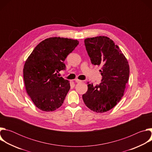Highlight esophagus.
<instances>
[{
    "label": "esophagus",
    "mask_w": 152,
    "mask_h": 152,
    "mask_svg": "<svg viewBox=\"0 0 152 152\" xmlns=\"http://www.w3.org/2000/svg\"><path fill=\"white\" fill-rule=\"evenodd\" d=\"M75 81L76 83H80V82H82V80H79V79H75Z\"/></svg>",
    "instance_id": "esophagus-1"
}]
</instances>
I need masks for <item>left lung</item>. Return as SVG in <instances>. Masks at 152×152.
I'll use <instances>...</instances> for the list:
<instances>
[{"mask_svg": "<svg viewBox=\"0 0 152 152\" xmlns=\"http://www.w3.org/2000/svg\"><path fill=\"white\" fill-rule=\"evenodd\" d=\"M84 42L92 64L102 67V79L96 86L89 83L82 99L91 110L104 113L113 108L123 96L129 76L128 62L118 46L107 37L88 38Z\"/></svg>", "mask_w": 152, "mask_h": 152, "instance_id": "8db88e82", "label": "left lung"}]
</instances>
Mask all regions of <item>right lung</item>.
I'll use <instances>...</instances> for the list:
<instances>
[{"instance_id":"obj_1","label":"right lung","mask_w":152,"mask_h":152,"mask_svg":"<svg viewBox=\"0 0 152 152\" xmlns=\"http://www.w3.org/2000/svg\"><path fill=\"white\" fill-rule=\"evenodd\" d=\"M78 44L77 40L69 38H47L39 43L26 61L23 68L26 90L41 111H53L62 104L70 85L58 73L66 70L64 61Z\"/></svg>"}]
</instances>
